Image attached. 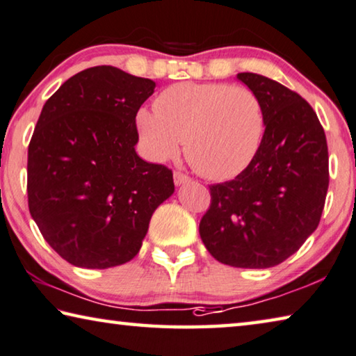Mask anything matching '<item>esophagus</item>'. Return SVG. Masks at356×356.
<instances>
[{"label":"esophagus","mask_w":356,"mask_h":356,"mask_svg":"<svg viewBox=\"0 0 356 356\" xmlns=\"http://www.w3.org/2000/svg\"><path fill=\"white\" fill-rule=\"evenodd\" d=\"M190 180V177L187 174L180 172V171H174V184L176 185H182V184H187Z\"/></svg>","instance_id":"34e87169"}]
</instances>
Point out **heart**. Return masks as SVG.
I'll list each match as a JSON object with an SVG mask.
<instances>
[{"mask_svg": "<svg viewBox=\"0 0 356 356\" xmlns=\"http://www.w3.org/2000/svg\"><path fill=\"white\" fill-rule=\"evenodd\" d=\"M136 127L156 161L185 155L201 176L225 180L250 165L261 144V101L250 88L225 82H182L155 99V112L143 107Z\"/></svg>", "mask_w": 356, "mask_h": 356, "instance_id": "b5f03b06", "label": "heart"}]
</instances>
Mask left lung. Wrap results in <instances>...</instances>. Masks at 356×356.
<instances>
[{
	"label": "left lung",
	"instance_id": "left-lung-1",
	"mask_svg": "<svg viewBox=\"0 0 356 356\" xmlns=\"http://www.w3.org/2000/svg\"><path fill=\"white\" fill-rule=\"evenodd\" d=\"M238 79L261 101L266 129L250 165L209 187L200 234L220 263L273 268L318 227L330 184L328 145L312 106L296 92L253 72Z\"/></svg>",
	"mask_w": 356,
	"mask_h": 356
}]
</instances>
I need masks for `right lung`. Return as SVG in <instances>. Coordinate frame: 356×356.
Instances as JSON below:
<instances>
[{"mask_svg":"<svg viewBox=\"0 0 356 356\" xmlns=\"http://www.w3.org/2000/svg\"><path fill=\"white\" fill-rule=\"evenodd\" d=\"M150 79L95 66L67 79L42 107L28 145V207L67 263L106 269L133 259L172 171L139 158L136 114Z\"/></svg>","mask_w":356,"mask_h":356,"instance_id":"1","label":"right lung"}]
</instances>
